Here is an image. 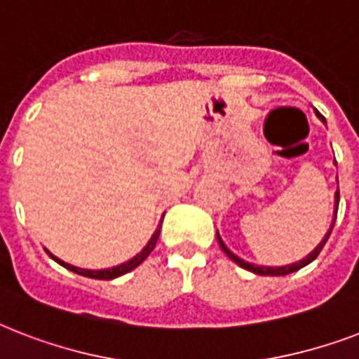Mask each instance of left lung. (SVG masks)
I'll list each match as a JSON object with an SVG mask.
<instances>
[{"instance_id": "1", "label": "left lung", "mask_w": 359, "mask_h": 359, "mask_svg": "<svg viewBox=\"0 0 359 359\" xmlns=\"http://www.w3.org/2000/svg\"><path fill=\"white\" fill-rule=\"evenodd\" d=\"M315 114H317V117H318V119H320V121H323V123H326V119H324L323 115L318 114V111H315ZM337 208H339V186H337V191H335L334 218H332V225H330V229L326 231V235H324V238L320 240V244H318L317 248H315V250H313L311 253H309V255L304 257L302 261L292 262V264H285V266H262V264H253V262L244 261V259H240L238 255H235V253H233V251H231L229 248L225 245V242H224V240H222V236H219V233H216V236H218L219 248L224 250L225 255L229 257L231 261H235L240 268H244V270H250V272H253V273H259V276H287V273H292V272H296V270H300V268L307 266L309 262H313V261H315V259H317L318 253L323 251L324 244L328 242L330 235H332V229H334L335 218H337Z\"/></svg>"}]
</instances>
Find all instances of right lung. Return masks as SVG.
I'll list each match as a JSON object with an SVG mask.
<instances>
[{
  "mask_svg": "<svg viewBox=\"0 0 359 359\" xmlns=\"http://www.w3.org/2000/svg\"><path fill=\"white\" fill-rule=\"evenodd\" d=\"M160 229H162V219H160V224H158L156 231L152 233L151 240L147 242L145 248H143V250H141L137 255H134L132 259H130V261L123 262V264H117V266H111V268H104V270H87V268H78V266H74V264H69V262L61 261L59 257H55L53 253H50L46 248H44V250H46V253L52 257L53 261L57 262V264H61V266L67 268V270H70V272L80 273V276H86V278H91V279H115V278H119V276H123V273L132 272L134 268L140 266L141 262L145 261L147 257L151 255V251L154 250V245H156L158 236H160Z\"/></svg>",
  "mask_w": 359,
  "mask_h": 359,
  "instance_id": "add662e5",
  "label": "right lung"
}]
</instances>
